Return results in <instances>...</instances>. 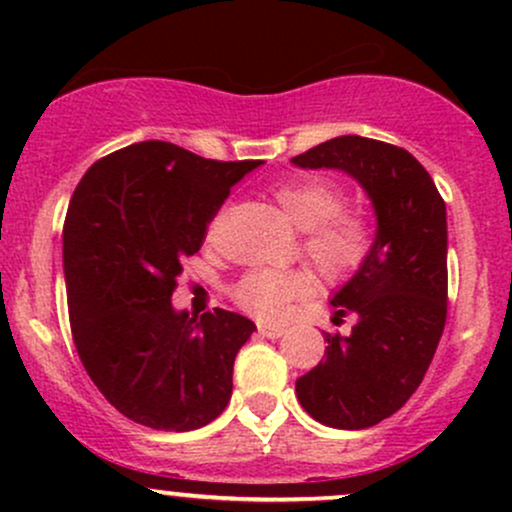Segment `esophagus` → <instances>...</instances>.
<instances>
[{
	"mask_svg": "<svg viewBox=\"0 0 512 512\" xmlns=\"http://www.w3.org/2000/svg\"><path fill=\"white\" fill-rule=\"evenodd\" d=\"M257 332H260L262 337H267V339H279L286 330H284V327H279V325H260V327H257Z\"/></svg>",
	"mask_w": 512,
	"mask_h": 512,
	"instance_id": "34e87169",
	"label": "esophagus"
}]
</instances>
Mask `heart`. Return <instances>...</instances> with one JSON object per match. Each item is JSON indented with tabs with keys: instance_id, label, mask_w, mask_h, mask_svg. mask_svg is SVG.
Wrapping results in <instances>:
<instances>
[{
	"instance_id": "heart-1",
	"label": "heart",
	"mask_w": 512,
	"mask_h": 512,
	"mask_svg": "<svg viewBox=\"0 0 512 512\" xmlns=\"http://www.w3.org/2000/svg\"><path fill=\"white\" fill-rule=\"evenodd\" d=\"M272 199L291 226L303 231V255L325 279L354 274L373 248V228L363 214L344 207V192L330 180L279 182ZM310 289L303 272L255 269L233 286V301L260 320H279L291 301Z\"/></svg>"
}]
</instances>
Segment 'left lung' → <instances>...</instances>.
Here are the masks:
<instances>
[{
  "label": "left lung",
  "mask_w": 512,
  "mask_h": 512,
  "mask_svg": "<svg viewBox=\"0 0 512 512\" xmlns=\"http://www.w3.org/2000/svg\"><path fill=\"white\" fill-rule=\"evenodd\" d=\"M354 178L375 211L366 262L332 296L349 334H325V361L296 380L301 407L320 424L358 431L380 424L424 380L448 313V219L431 175L409 151L344 134L291 158Z\"/></svg>",
  "instance_id": "1"
}]
</instances>
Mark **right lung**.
I'll list each match as a JSON object with an SVG mask.
<instances>
[{"mask_svg":"<svg viewBox=\"0 0 512 512\" xmlns=\"http://www.w3.org/2000/svg\"><path fill=\"white\" fill-rule=\"evenodd\" d=\"M260 166L139 142L76 185L62 233L69 322L86 373L127 419L195 431L226 409L255 322L221 308L190 317L170 298L231 187Z\"/></svg>","mask_w":512,"mask_h":512,"instance_id":"1","label":"right lung"}]
</instances>
